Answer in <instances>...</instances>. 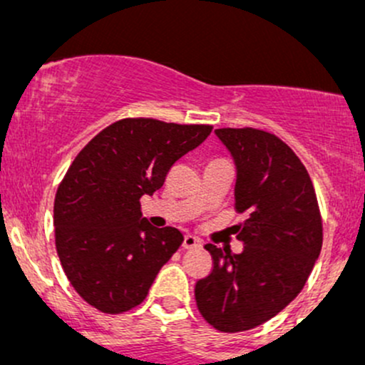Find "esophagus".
I'll list each match as a JSON object with an SVG mask.
<instances>
[{"label": "esophagus", "instance_id": "1", "mask_svg": "<svg viewBox=\"0 0 365 365\" xmlns=\"http://www.w3.org/2000/svg\"><path fill=\"white\" fill-rule=\"evenodd\" d=\"M200 245H202V242H200L197 237L194 235L183 237V244H182L183 249H194V247H200Z\"/></svg>", "mask_w": 365, "mask_h": 365}]
</instances>
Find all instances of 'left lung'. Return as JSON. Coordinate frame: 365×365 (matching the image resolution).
<instances>
[{"label":"left lung","instance_id":"8db88e82","mask_svg":"<svg viewBox=\"0 0 365 365\" xmlns=\"http://www.w3.org/2000/svg\"><path fill=\"white\" fill-rule=\"evenodd\" d=\"M237 168L235 207L244 250L207 244L215 267L195 284V302L225 333L269 321L299 295L322 247V221L307 170L282 139L257 128H217Z\"/></svg>","mask_w":365,"mask_h":365}]
</instances>
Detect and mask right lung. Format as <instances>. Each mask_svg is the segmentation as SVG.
I'll list each match as a JSON object with an SVG mask.
<instances>
[{"label": "right lung", "instance_id": "1", "mask_svg": "<svg viewBox=\"0 0 365 365\" xmlns=\"http://www.w3.org/2000/svg\"><path fill=\"white\" fill-rule=\"evenodd\" d=\"M211 130L125 118L73 159L54 199V235L66 278L92 307L120 314L144 302L183 235L150 225L139 200L161 188L171 166Z\"/></svg>", "mask_w": 365, "mask_h": 365}]
</instances>
